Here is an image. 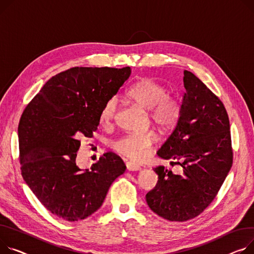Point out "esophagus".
Listing matches in <instances>:
<instances>
[{
    "mask_svg": "<svg viewBox=\"0 0 254 254\" xmlns=\"http://www.w3.org/2000/svg\"><path fill=\"white\" fill-rule=\"evenodd\" d=\"M127 170L129 172H137L141 170V166L139 164L129 161V162H127Z\"/></svg>",
    "mask_w": 254,
    "mask_h": 254,
    "instance_id": "34e87169",
    "label": "esophagus"
}]
</instances>
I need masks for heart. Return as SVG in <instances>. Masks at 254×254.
<instances>
[{"instance_id": "heart-1", "label": "heart", "mask_w": 254, "mask_h": 254, "mask_svg": "<svg viewBox=\"0 0 254 254\" xmlns=\"http://www.w3.org/2000/svg\"><path fill=\"white\" fill-rule=\"evenodd\" d=\"M167 89L154 79L144 78L128 90L127 97L141 108L148 110L150 120L160 128L172 127L179 120L181 107L178 101L168 96ZM117 100L111 98L101 109L99 121L103 126H110L115 118ZM157 136L154 131L130 132L113 144V148L122 155L133 160L146 159L153 148Z\"/></svg>"}]
</instances>
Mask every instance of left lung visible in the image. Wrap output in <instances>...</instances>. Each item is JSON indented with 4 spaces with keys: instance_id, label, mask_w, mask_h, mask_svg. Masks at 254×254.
I'll return each mask as SVG.
<instances>
[{
    "instance_id": "1",
    "label": "left lung",
    "mask_w": 254,
    "mask_h": 254,
    "mask_svg": "<svg viewBox=\"0 0 254 254\" xmlns=\"http://www.w3.org/2000/svg\"><path fill=\"white\" fill-rule=\"evenodd\" d=\"M181 113L157 155L182 166L175 175L154 167L158 182L146 194L151 210L171 222L199 215L215 198L233 163L230 122L219 100L191 71H184Z\"/></svg>"
}]
</instances>
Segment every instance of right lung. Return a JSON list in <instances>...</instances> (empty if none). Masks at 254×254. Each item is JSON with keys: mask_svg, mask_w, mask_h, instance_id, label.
<instances>
[{"mask_svg": "<svg viewBox=\"0 0 254 254\" xmlns=\"http://www.w3.org/2000/svg\"><path fill=\"white\" fill-rule=\"evenodd\" d=\"M129 75V67H73L51 77L21 115L22 178L41 203L64 221H80L97 211L126 171L112 152L89 170H80L75 158L78 139L93 136L101 109Z\"/></svg>", "mask_w": 254, "mask_h": 254, "instance_id": "add662e5", "label": "right lung"}]
</instances>
